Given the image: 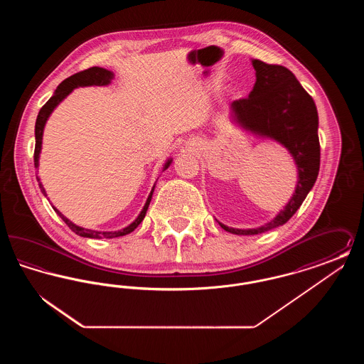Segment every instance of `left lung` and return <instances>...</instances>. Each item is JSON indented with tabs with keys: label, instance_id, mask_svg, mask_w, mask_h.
<instances>
[{
	"label": "left lung",
	"instance_id": "left-lung-1",
	"mask_svg": "<svg viewBox=\"0 0 364 364\" xmlns=\"http://www.w3.org/2000/svg\"><path fill=\"white\" fill-rule=\"evenodd\" d=\"M252 67L257 70L254 88L248 98L232 102V113L244 128L276 139L291 151L299 169V181L289 203L267 225L233 229L218 223L226 232L247 236L287 224L314 187L321 164L318 112L311 95L282 65L252 60Z\"/></svg>",
	"mask_w": 364,
	"mask_h": 364
}]
</instances>
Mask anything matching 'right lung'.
Instances as JSON below:
<instances>
[{
	"mask_svg": "<svg viewBox=\"0 0 364 364\" xmlns=\"http://www.w3.org/2000/svg\"><path fill=\"white\" fill-rule=\"evenodd\" d=\"M113 77V73L110 70H104V68H100V67H92V68H88V70H80L75 75L70 76L68 79H65L60 86L57 87L55 92L53 94L52 98L43 105L38 113V117H36V122H35V150H34V165L35 169H38V158H39V153H41V144H42V134H43V127L46 124L48 117L50 116V113L53 112V109L60 104L70 91L76 87L80 86H105V85H109L110 80ZM172 161H168L166 165H165V169L169 166ZM38 183H39V178H38ZM39 188L43 192V195L46 196V192L43 190V186L39 183ZM153 192H154V187L150 192L149 198H147V202L144 205V208L141 210V213L139 214L138 218L127 228H124L122 230L119 232H95V230H88L85 228H80V226H76L75 224H72L68 218H65L58 210L55 208L54 211L61 217V220L70 226V230L75 232L76 235L82 236V237H90V239H114V237H120V236H125L128 233H131L132 230H135L138 228L139 224L143 221L144 215H146V211L149 208L150 205V200H151V196H153Z\"/></svg>",
	"mask_w": 364,
	"mask_h": 364,
	"instance_id": "obj_1",
	"label": "right lung"
}]
</instances>
